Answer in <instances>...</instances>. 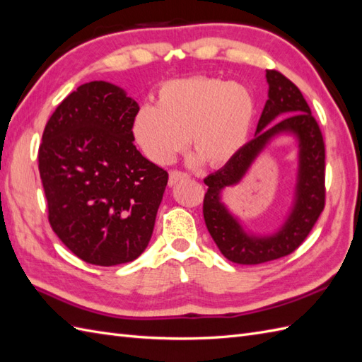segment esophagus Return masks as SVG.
I'll return each instance as SVG.
<instances>
[{
  "label": "esophagus",
  "instance_id": "34e87169",
  "mask_svg": "<svg viewBox=\"0 0 362 362\" xmlns=\"http://www.w3.org/2000/svg\"><path fill=\"white\" fill-rule=\"evenodd\" d=\"M189 175L186 172H181V170H172L169 175V184L170 186H175V184H178L182 180H187Z\"/></svg>",
  "mask_w": 362,
  "mask_h": 362
}]
</instances>
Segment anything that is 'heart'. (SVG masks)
Returning <instances> with one entry per match:
<instances>
[{"label":"heart","mask_w":362,"mask_h":362,"mask_svg":"<svg viewBox=\"0 0 362 362\" xmlns=\"http://www.w3.org/2000/svg\"><path fill=\"white\" fill-rule=\"evenodd\" d=\"M255 113L252 93L241 84L197 76L165 83L156 105H143L134 135L144 155L169 164L190 146L207 165L219 167L241 151Z\"/></svg>","instance_id":"obj_1"}]
</instances>
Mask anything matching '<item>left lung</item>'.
Listing matches in <instances>:
<instances>
[{"mask_svg":"<svg viewBox=\"0 0 362 362\" xmlns=\"http://www.w3.org/2000/svg\"><path fill=\"white\" fill-rule=\"evenodd\" d=\"M269 100L257 126V135L230 161L204 180L209 186L202 214L210 236L224 257L236 264L253 266L287 257L301 245L325 207V146L321 129L301 90L278 70H267ZM290 112L288 115L286 113ZM279 114L287 117L269 127ZM290 131L300 141V169L296 204L288 221L272 237H249L221 202V192L242 179L268 141Z\"/></svg>","mask_w":362,"mask_h":362,"instance_id":"1","label":"left lung"}]
</instances>
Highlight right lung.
Returning a JSON list of instances; mask_svg holds the SVG:
<instances>
[{"label": "right lung", "instance_id": "right-lung-1", "mask_svg": "<svg viewBox=\"0 0 362 362\" xmlns=\"http://www.w3.org/2000/svg\"><path fill=\"white\" fill-rule=\"evenodd\" d=\"M138 110L119 87L90 81L61 101L42 132L38 169L50 227L95 266H118L144 252L169 180L136 151Z\"/></svg>", "mask_w": 362, "mask_h": 362}]
</instances>
